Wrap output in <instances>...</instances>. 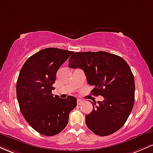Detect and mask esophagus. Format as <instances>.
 Instances as JSON below:
<instances>
[{
    "mask_svg": "<svg viewBox=\"0 0 153 153\" xmlns=\"http://www.w3.org/2000/svg\"><path fill=\"white\" fill-rule=\"evenodd\" d=\"M82 102H83V101H82V100H81V99H78V100H77V103H78V105H80Z\"/></svg>",
    "mask_w": 153,
    "mask_h": 153,
    "instance_id": "34e87169",
    "label": "esophagus"
}]
</instances>
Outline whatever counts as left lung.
<instances>
[{
	"label": "left lung",
	"instance_id": "left-lung-1",
	"mask_svg": "<svg viewBox=\"0 0 153 153\" xmlns=\"http://www.w3.org/2000/svg\"><path fill=\"white\" fill-rule=\"evenodd\" d=\"M71 68H81L96 96L103 101L94 102L85 116L87 127L99 136H108L125 124L134 103V78L122 57L106 52H75L69 58Z\"/></svg>",
	"mask_w": 153,
	"mask_h": 153
}]
</instances>
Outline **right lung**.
<instances>
[{"mask_svg":"<svg viewBox=\"0 0 153 153\" xmlns=\"http://www.w3.org/2000/svg\"><path fill=\"white\" fill-rule=\"evenodd\" d=\"M71 51L46 48L28 58L19 73L16 96L21 112L33 129L45 136H54L65 128L77 99L53 96L56 74Z\"/></svg>","mask_w":153,"mask_h":153,"instance_id":"right-lung-1","label":"right lung"}]
</instances>
